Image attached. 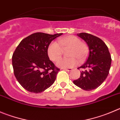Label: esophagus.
<instances>
[{"label": "esophagus", "instance_id": "esophagus-1", "mask_svg": "<svg viewBox=\"0 0 120 120\" xmlns=\"http://www.w3.org/2000/svg\"><path fill=\"white\" fill-rule=\"evenodd\" d=\"M64 70H66V71H71V70H72V69L71 68H69V69H63Z\"/></svg>", "mask_w": 120, "mask_h": 120}]
</instances>
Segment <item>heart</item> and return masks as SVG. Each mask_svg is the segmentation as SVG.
Here are the masks:
<instances>
[{"instance_id": "heart-1", "label": "heart", "mask_w": 120, "mask_h": 120, "mask_svg": "<svg viewBox=\"0 0 120 120\" xmlns=\"http://www.w3.org/2000/svg\"><path fill=\"white\" fill-rule=\"evenodd\" d=\"M69 49L68 56L69 58H62L57 61L56 65L61 68H71L78 63L76 57L80 61L85 59L88 49L85 44L82 43L79 38L75 36L62 37L58 40V43L52 41L49 44L47 53L49 58L52 61H56L61 57L62 50Z\"/></svg>"}]
</instances>
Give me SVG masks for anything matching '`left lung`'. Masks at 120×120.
<instances>
[{
    "label": "left lung",
    "mask_w": 120,
    "mask_h": 120,
    "mask_svg": "<svg viewBox=\"0 0 120 120\" xmlns=\"http://www.w3.org/2000/svg\"><path fill=\"white\" fill-rule=\"evenodd\" d=\"M77 35L86 42L89 52L86 61L78 68L83 70L80 72V78L74 80L73 83L83 90H94L108 76L111 57L107 45L99 38L85 32L77 34Z\"/></svg>",
    "instance_id": "obj_1"
}]
</instances>
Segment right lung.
Returning <instances> with one entry per match:
<instances>
[{
	"mask_svg": "<svg viewBox=\"0 0 120 120\" xmlns=\"http://www.w3.org/2000/svg\"><path fill=\"white\" fill-rule=\"evenodd\" d=\"M62 34L36 32L19 44L12 56V66L15 76L25 89L38 94L54 83L60 69L50 60L47 49Z\"/></svg>",
	"mask_w": 120,
	"mask_h": 120,
	"instance_id": "right-lung-1",
	"label": "right lung"
}]
</instances>
